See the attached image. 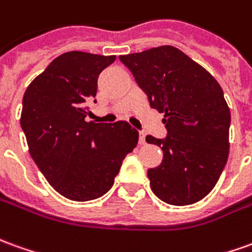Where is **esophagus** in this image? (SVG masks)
Returning a JSON list of instances; mask_svg holds the SVG:
<instances>
[{
	"instance_id": "34e87169",
	"label": "esophagus",
	"mask_w": 252,
	"mask_h": 252,
	"mask_svg": "<svg viewBox=\"0 0 252 252\" xmlns=\"http://www.w3.org/2000/svg\"><path fill=\"white\" fill-rule=\"evenodd\" d=\"M139 144H146V135L143 132L139 133Z\"/></svg>"
}]
</instances>
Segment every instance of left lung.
<instances>
[{"label": "left lung", "instance_id": "1", "mask_svg": "<svg viewBox=\"0 0 252 252\" xmlns=\"http://www.w3.org/2000/svg\"><path fill=\"white\" fill-rule=\"evenodd\" d=\"M150 106L163 113L162 162L149 169L153 192L169 205H192L217 184L229 154L230 112L218 82L175 46H158L119 57Z\"/></svg>", "mask_w": 252, "mask_h": 252}]
</instances>
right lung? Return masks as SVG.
Returning a JSON list of instances; mask_svg holds the SVG:
<instances>
[{
	"label": "right lung",
	"mask_w": 252,
	"mask_h": 252,
	"mask_svg": "<svg viewBox=\"0 0 252 252\" xmlns=\"http://www.w3.org/2000/svg\"><path fill=\"white\" fill-rule=\"evenodd\" d=\"M116 56L66 52L35 77L23 96L20 124L28 151L63 196L86 202L112 188L139 133L126 121H86L96 80Z\"/></svg>",
	"instance_id": "right-lung-1"
}]
</instances>
